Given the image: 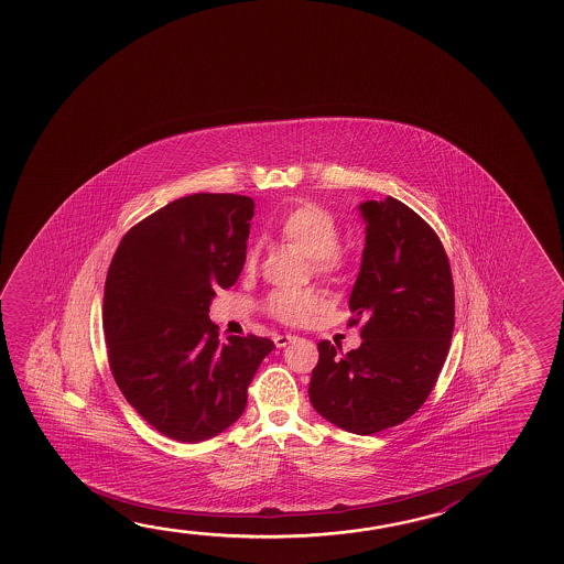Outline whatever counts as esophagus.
<instances>
[{
    "mask_svg": "<svg viewBox=\"0 0 564 564\" xmlns=\"http://www.w3.org/2000/svg\"><path fill=\"white\" fill-rule=\"evenodd\" d=\"M296 336H291V334H279V336H275L273 338V341H275V346L281 349V347H286L289 344H293L295 341Z\"/></svg>",
    "mask_w": 564,
    "mask_h": 564,
    "instance_id": "34e87169",
    "label": "esophagus"
}]
</instances>
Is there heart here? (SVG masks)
I'll use <instances>...</instances> for the list:
<instances>
[{
  "mask_svg": "<svg viewBox=\"0 0 564 564\" xmlns=\"http://www.w3.org/2000/svg\"><path fill=\"white\" fill-rule=\"evenodd\" d=\"M278 235L281 240L293 243L321 273L336 271L341 265V253L336 248L339 240L338 223L326 208L313 203L299 205L281 218ZM256 258L258 251L253 248L248 250L246 268H253ZM321 306V296L311 289H283L271 293L268 299V313L286 324L308 321Z\"/></svg>",
  "mask_w": 564,
  "mask_h": 564,
  "instance_id": "obj_1",
  "label": "heart"
}]
</instances>
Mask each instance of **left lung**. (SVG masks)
<instances>
[{
  "label": "left lung",
  "instance_id": "8db88e82",
  "mask_svg": "<svg viewBox=\"0 0 564 564\" xmlns=\"http://www.w3.org/2000/svg\"><path fill=\"white\" fill-rule=\"evenodd\" d=\"M357 208L365 248L349 324H364V341L347 356L321 341L308 397L329 424L371 435L402 424L430 397L449 351L455 295L449 260L424 218L392 197Z\"/></svg>",
  "mask_w": 564,
  "mask_h": 564
}]
</instances>
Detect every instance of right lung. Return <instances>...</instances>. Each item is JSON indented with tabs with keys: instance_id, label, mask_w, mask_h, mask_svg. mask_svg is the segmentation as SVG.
<instances>
[{
	"instance_id": "obj_1",
	"label": "right lung",
	"mask_w": 564,
	"mask_h": 564,
	"mask_svg": "<svg viewBox=\"0 0 564 564\" xmlns=\"http://www.w3.org/2000/svg\"><path fill=\"white\" fill-rule=\"evenodd\" d=\"M253 200L195 193L130 228L105 281L109 365L130 406L175 442L199 443L242 416L248 384L273 341L218 339L217 289L238 281Z\"/></svg>"
}]
</instances>
